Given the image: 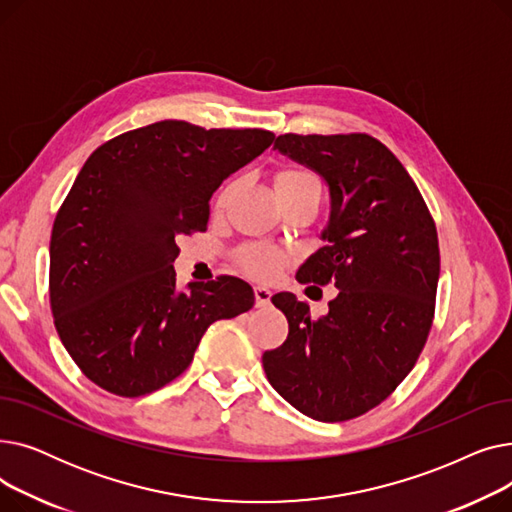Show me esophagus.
Returning <instances> with one entry per match:
<instances>
[{"label": "esophagus", "instance_id": "34e87169", "mask_svg": "<svg viewBox=\"0 0 512 512\" xmlns=\"http://www.w3.org/2000/svg\"><path fill=\"white\" fill-rule=\"evenodd\" d=\"M270 299H272L270 288L255 286V305L257 307H267V305H270Z\"/></svg>", "mask_w": 512, "mask_h": 512}]
</instances>
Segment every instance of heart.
I'll return each instance as SVG.
<instances>
[{
	"mask_svg": "<svg viewBox=\"0 0 512 512\" xmlns=\"http://www.w3.org/2000/svg\"><path fill=\"white\" fill-rule=\"evenodd\" d=\"M319 184L317 176L305 168H286L276 176V188L278 193H290V191H299V188ZM232 193V186H226L224 191L218 197V205L222 207ZM238 265L251 274L253 278L259 280H274L282 267L286 265L288 257L284 251L272 247V245H263V242H253V245L242 247L238 251Z\"/></svg>",
	"mask_w": 512,
	"mask_h": 512,
	"instance_id": "1",
	"label": "heart"
}]
</instances>
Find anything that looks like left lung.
<instances>
[{
	"instance_id": "left-lung-1",
	"label": "left lung",
	"mask_w": 512,
	"mask_h": 512,
	"mask_svg": "<svg viewBox=\"0 0 512 512\" xmlns=\"http://www.w3.org/2000/svg\"><path fill=\"white\" fill-rule=\"evenodd\" d=\"M274 147L330 186L328 242L297 280L340 292L317 319L290 292L272 297L288 338L263 353V369L307 417L348 421L384 402L423 351L440 278L436 224L405 166L365 132H286Z\"/></svg>"
}]
</instances>
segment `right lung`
Segmentation results:
<instances>
[{"mask_svg":"<svg viewBox=\"0 0 512 512\" xmlns=\"http://www.w3.org/2000/svg\"><path fill=\"white\" fill-rule=\"evenodd\" d=\"M276 139L263 128L155 122L97 147L58 209L49 242V305L68 355L124 398L164 388L191 365L205 330L255 305L220 276L176 290L180 234L205 232L224 178Z\"/></svg>","mask_w":512,"mask_h":512,"instance_id":"right-lung-1","label":"right lung"}]
</instances>
